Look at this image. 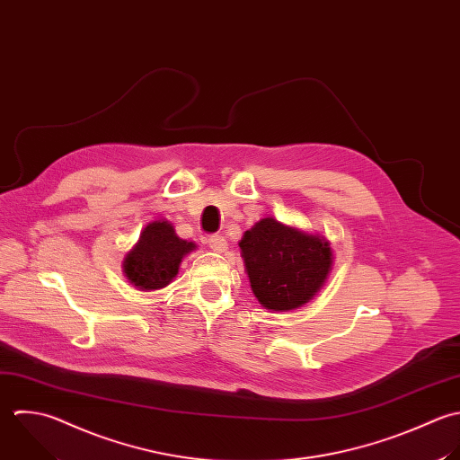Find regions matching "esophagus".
Instances as JSON below:
<instances>
[{"instance_id": "esophagus-1", "label": "esophagus", "mask_w": 460, "mask_h": 460, "mask_svg": "<svg viewBox=\"0 0 460 460\" xmlns=\"http://www.w3.org/2000/svg\"><path fill=\"white\" fill-rule=\"evenodd\" d=\"M208 245H209V249L215 251V252H226V251H227V242H226V238L220 236V234L209 236V238H208Z\"/></svg>"}]
</instances>
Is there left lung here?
Segmentation results:
<instances>
[{"label": "left lung", "instance_id": "1", "mask_svg": "<svg viewBox=\"0 0 460 460\" xmlns=\"http://www.w3.org/2000/svg\"><path fill=\"white\" fill-rule=\"evenodd\" d=\"M238 245L252 294L270 312H290L310 303L333 267V251L324 236L274 217L256 222Z\"/></svg>", "mask_w": 460, "mask_h": 460}]
</instances>
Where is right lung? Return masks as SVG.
<instances>
[{
    "instance_id": "obj_1",
    "label": "right lung",
    "mask_w": 460,
    "mask_h": 460,
    "mask_svg": "<svg viewBox=\"0 0 460 460\" xmlns=\"http://www.w3.org/2000/svg\"><path fill=\"white\" fill-rule=\"evenodd\" d=\"M197 245L175 234L173 226L161 218L150 222L139 234V240L123 258V274L130 285L141 292L161 290L179 274L184 256Z\"/></svg>"
}]
</instances>
